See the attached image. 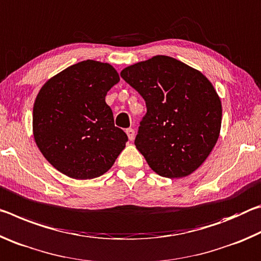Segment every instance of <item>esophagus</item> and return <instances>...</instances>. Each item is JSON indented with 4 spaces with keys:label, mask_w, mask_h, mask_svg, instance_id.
<instances>
[{
    "label": "esophagus",
    "mask_w": 261,
    "mask_h": 261,
    "mask_svg": "<svg viewBox=\"0 0 261 261\" xmlns=\"http://www.w3.org/2000/svg\"><path fill=\"white\" fill-rule=\"evenodd\" d=\"M125 132H126V135H127V137H129V140H134L135 139V130L134 129H126L125 130Z\"/></svg>",
    "instance_id": "obj_1"
}]
</instances>
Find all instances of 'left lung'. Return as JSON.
I'll return each mask as SVG.
<instances>
[{"instance_id":"obj_1","label":"left lung","mask_w":261,"mask_h":261,"mask_svg":"<svg viewBox=\"0 0 261 261\" xmlns=\"http://www.w3.org/2000/svg\"><path fill=\"white\" fill-rule=\"evenodd\" d=\"M121 77L146 102L135 145L148 166L168 178L192 174L208 158L221 130L222 106L212 83L165 55L132 64Z\"/></svg>"}]
</instances>
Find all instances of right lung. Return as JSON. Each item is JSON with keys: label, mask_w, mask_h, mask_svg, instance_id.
<instances>
[{"label": "right lung", "mask_w": 261, "mask_h": 261, "mask_svg": "<svg viewBox=\"0 0 261 261\" xmlns=\"http://www.w3.org/2000/svg\"><path fill=\"white\" fill-rule=\"evenodd\" d=\"M120 82L114 67L86 60L45 83L33 106V136L50 165L74 179L99 177L113 167L127 136L106 103Z\"/></svg>", "instance_id": "right-lung-1"}]
</instances>
